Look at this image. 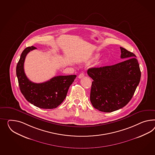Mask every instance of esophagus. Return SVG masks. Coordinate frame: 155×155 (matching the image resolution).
Wrapping results in <instances>:
<instances>
[{"mask_svg":"<svg viewBox=\"0 0 155 155\" xmlns=\"http://www.w3.org/2000/svg\"><path fill=\"white\" fill-rule=\"evenodd\" d=\"M83 77H84V74L83 73H81L78 76V78H79V79L83 78Z\"/></svg>","mask_w":155,"mask_h":155,"instance_id":"34e87169","label":"esophagus"}]
</instances>
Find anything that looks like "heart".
Segmentation results:
<instances>
[{
    "label": "heart",
    "instance_id": "obj_1",
    "mask_svg": "<svg viewBox=\"0 0 155 155\" xmlns=\"http://www.w3.org/2000/svg\"><path fill=\"white\" fill-rule=\"evenodd\" d=\"M97 57H98V56H95V58H97Z\"/></svg>",
    "mask_w": 155,
    "mask_h": 155
}]
</instances>
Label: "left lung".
I'll list each match as a JSON object with an SVG mask.
<instances>
[{"instance_id":"obj_1","label":"left lung","mask_w":155,"mask_h":155,"mask_svg":"<svg viewBox=\"0 0 155 155\" xmlns=\"http://www.w3.org/2000/svg\"><path fill=\"white\" fill-rule=\"evenodd\" d=\"M123 62L112 66L88 69L93 80L90 99L99 111L111 112L125 106L131 100L138 85L141 72L136 56L120 47Z\"/></svg>"}]
</instances>
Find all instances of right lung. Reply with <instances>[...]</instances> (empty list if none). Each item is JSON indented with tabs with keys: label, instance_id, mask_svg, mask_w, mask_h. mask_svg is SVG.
I'll use <instances>...</instances> for the list:
<instances>
[{
	"label": "right lung",
	"instance_id": "add662e5",
	"mask_svg": "<svg viewBox=\"0 0 155 155\" xmlns=\"http://www.w3.org/2000/svg\"><path fill=\"white\" fill-rule=\"evenodd\" d=\"M36 48H25L16 67V75L20 91L26 99L33 105L43 109H53L65 99L70 86L76 75L57 76L42 83H35L28 79L24 71V62L28 52Z\"/></svg>",
	"mask_w": 155,
	"mask_h": 155
}]
</instances>
